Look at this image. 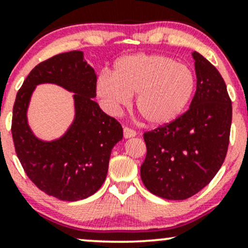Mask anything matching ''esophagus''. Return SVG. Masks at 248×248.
I'll return each mask as SVG.
<instances>
[{
  "label": "esophagus",
  "instance_id": "obj_1",
  "mask_svg": "<svg viewBox=\"0 0 248 248\" xmlns=\"http://www.w3.org/2000/svg\"><path fill=\"white\" fill-rule=\"evenodd\" d=\"M123 134H124V138L125 140H127V138H131V137H135L136 135V131L135 130L130 129V127H124L123 130Z\"/></svg>",
  "mask_w": 248,
  "mask_h": 248
}]
</instances>
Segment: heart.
Masks as SVG:
<instances>
[{
	"instance_id": "b5f03b06",
	"label": "heart",
	"mask_w": 248,
	"mask_h": 248,
	"mask_svg": "<svg viewBox=\"0 0 248 248\" xmlns=\"http://www.w3.org/2000/svg\"><path fill=\"white\" fill-rule=\"evenodd\" d=\"M196 79L189 66L161 54L121 58L112 76L98 78L97 94L110 113L117 114L136 98V106L153 126H163L181 116L193 98Z\"/></svg>"
}]
</instances>
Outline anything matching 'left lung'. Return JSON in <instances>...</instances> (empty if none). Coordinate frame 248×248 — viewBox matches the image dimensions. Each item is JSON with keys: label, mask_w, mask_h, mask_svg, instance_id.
<instances>
[{"label": "left lung", "mask_w": 248, "mask_h": 248, "mask_svg": "<svg viewBox=\"0 0 248 248\" xmlns=\"http://www.w3.org/2000/svg\"><path fill=\"white\" fill-rule=\"evenodd\" d=\"M196 92L187 112L145 132L146 156L140 177L150 193L186 200L213 180L230 143L232 102L219 71L194 52Z\"/></svg>", "instance_id": "obj_1"}]
</instances>
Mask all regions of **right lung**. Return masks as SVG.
I'll return each mask as SVG.
<instances>
[{
    "label": "right lung",
    "mask_w": 248,
    "mask_h": 248,
    "mask_svg": "<svg viewBox=\"0 0 248 248\" xmlns=\"http://www.w3.org/2000/svg\"><path fill=\"white\" fill-rule=\"evenodd\" d=\"M41 83L58 84L75 93L74 122L53 141L36 138L28 124L29 103ZM95 85L97 74L84 53L72 50L35 66L15 99L12 134L18 159L40 190L62 201L84 200L102 187L111 151L123 138L122 125L92 99Z\"/></svg>",
    "instance_id": "obj_1"
}]
</instances>
